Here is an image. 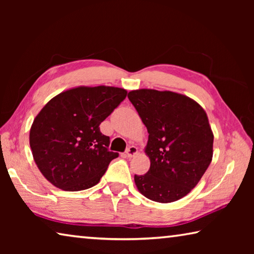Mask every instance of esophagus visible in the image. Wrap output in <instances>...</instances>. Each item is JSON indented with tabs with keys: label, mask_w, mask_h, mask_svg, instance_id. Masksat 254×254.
I'll return each instance as SVG.
<instances>
[{
	"label": "esophagus",
	"mask_w": 254,
	"mask_h": 254,
	"mask_svg": "<svg viewBox=\"0 0 254 254\" xmlns=\"http://www.w3.org/2000/svg\"><path fill=\"white\" fill-rule=\"evenodd\" d=\"M126 153H127V158L134 157L135 154H137V148L134 147V145H131V147L127 148Z\"/></svg>",
	"instance_id": "obj_1"
}]
</instances>
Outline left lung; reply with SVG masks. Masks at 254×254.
Segmentation results:
<instances>
[{
  "label": "left lung",
  "mask_w": 254,
  "mask_h": 254,
  "mask_svg": "<svg viewBox=\"0 0 254 254\" xmlns=\"http://www.w3.org/2000/svg\"><path fill=\"white\" fill-rule=\"evenodd\" d=\"M127 97L149 133L144 151L147 174L134 175L137 190L158 203H171L190 192L213 158L214 134L198 103L182 94L136 89Z\"/></svg>",
  "instance_id": "obj_1"
}]
</instances>
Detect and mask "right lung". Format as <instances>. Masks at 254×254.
<instances>
[{"mask_svg":"<svg viewBox=\"0 0 254 254\" xmlns=\"http://www.w3.org/2000/svg\"><path fill=\"white\" fill-rule=\"evenodd\" d=\"M127 92L112 86L70 88L42 107L30 128V148L44 177L57 188L78 191L98 184L118 152L100 124Z\"/></svg>","mask_w":254,"mask_h":254,"instance_id":"1","label":"right lung"}]
</instances>
